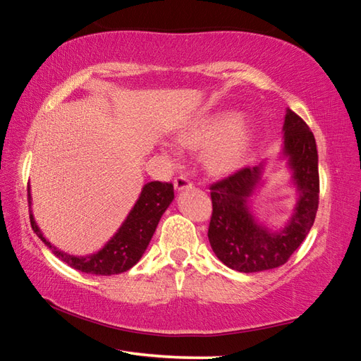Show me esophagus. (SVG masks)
<instances>
[{
  "mask_svg": "<svg viewBox=\"0 0 361 361\" xmlns=\"http://www.w3.org/2000/svg\"><path fill=\"white\" fill-rule=\"evenodd\" d=\"M173 185H175V189H176V191H183V189L192 188V181L189 180L188 176H185V175H180V176H176V178H175Z\"/></svg>",
  "mask_w": 361,
  "mask_h": 361,
  "instance_id": "34e87169",
  "label": "esophagus"
}]
</instances>
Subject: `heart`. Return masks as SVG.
Wrapping results in <instances>:
<instances>
[{
  "instance_id": "1",
  "label": "heart",
  "mask_w": 361,
  "mask_h": 361,
  "mask_svg": "<svg viewBox=\"0 0 361 361\" xmlns=\"http://www.w3.org/2000/svg\"><path fill=\"white\" fill-rule=\"evenodd\" d=\"M180 140L188 146L204 148L205 164L212 172L228 173L247 156L252 142V127L234 111H216L195 119L181 129Z\"/></svg>"
}]
</instances>
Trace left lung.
<instances>
[{
    "instance_id": "1",
    "label": "left lung",
    "mask_w": 361,
    "mask_h": 361,
    "mask_svg": "<svg viewBox=\"0 0 361 361\" xmlns=\"http://www.w3.org/2000/svg\"><path fill=\"white\" fill-rule=\"evenodd\" d=\"M285 154L299 189L296 213L282 232L272 234L255 223L247 199L259 181V167L239 169L210 185L209 240L218 259L239 272H259L285 264L304 242L319 210L320 176L315 137L302 118L285 116Z\"/></svg>"
}]
</instances>
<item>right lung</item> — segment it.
I'll list each match as a JSON object with an SVG mask.
<instances>
[{"label": "right lung", "instance_id": "obj_1", "mask_svg": "<svg viewBox=\"0 0 361 361\" xmlns=\"http://www.w3.org/2000/svg\"><path fill=\"white\" fill-rule=\"evenodd\" d=\"M173 200V185L172 183L151 181L146 183L142 194L133 205L132 212L116 235L109 240L100 252L90 256H73L60 252L52 247L35 223V218L30 212V223L33 231L38 234L39 239L52 250L57 258L66 262L70 267L85 274H95V276H113V274H122L129 271L142 258L146 247L157 228L159 219L167 207ZM30 204V194H28Z\"/></svg>", "mask_w": 361, "mask_h": 361}]
</instances>
